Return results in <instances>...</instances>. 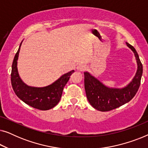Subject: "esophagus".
Wrapping results in <instances>:
<instances>
[{
	"instance_id": "34e87169",
	"label": "esophagus",
	"mask_w": 148,
	"mask_h": 148,
	"mask_svg": "<svg viewBox=\"0 0 148 148\" xmlns=\"http://www.w3.org/2000/svg\"><path fill=\"white\" fill-rule=\"evenodd\" d=\"M86 69V66L85 65V64H79V65H77V70L79 71H84Z\"/></svg>"
}]
</instances>
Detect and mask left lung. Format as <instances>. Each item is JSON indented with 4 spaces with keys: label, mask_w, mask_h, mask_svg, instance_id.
<instances>
[{
    "label": "left lung",
    "mask_w": 148,
    "mask_h": 148,
    "mask_svg": "<svg viewBox=\"0 0 148 148\" xmlns=\"http://www.w3.org/2000/svg\"><path fill=\"white\" fill-rule=\"evenodd\" d=\"M132 50L137 62V71L132 80L123 88L107 86L88 71L84 72V85L87 98L96 110L105 112L129 102L138 90L143 73V66L135 48L126 42Z\"/></svg>",
    "instance_id": "obj_1"
}]
</instances>
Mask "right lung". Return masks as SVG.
I'll list each match as a JSON object with an SVG mask.
<instances>
[{"label":"right lung","instance_id":"add662e5","mask_svg":"<svg viewBox=\"0 0 148 148\" xmlns=\"http://www.w3.org/2000/svg\"><path fill=\"white\" fill-rule=\"evenodd\" d=\"M22 42L20 44L12 64L11 79L14 92L20 100L34 108L47 110L54 108L59 102L64 87L75 71L62 75L49 86L41 88L27 86L20 77L17 69V60Z\"/></svg>","mask_w":148,"mask_h":148}]
</instances>
